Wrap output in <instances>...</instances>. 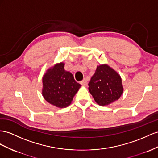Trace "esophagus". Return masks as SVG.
<instances>
[{
    "label": "esophagus",
    "mask_w": 158,
    "mask_h": 158,
    "mask_svg": "<svg viewBox=\"0 0 158 158\" xmlns=\"http://www.w3.org/2000/svg\"><path fill=\"white\" fill-rule=\"evenodd\" d=\"M80 83L82 85H87V81L85 80V79H83V81H81L80 82Z\"/></svg>",
    "instance_id": "1"
}]
</instances>
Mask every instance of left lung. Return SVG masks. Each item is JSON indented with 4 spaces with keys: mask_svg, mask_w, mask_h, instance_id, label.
Instances as JSON below:
<instances>
[{
    "mask_svg": "<svg viewBox=\"0 0 158 158\" xmlns=\"http://www.w3.org/2000/svg\"><path fill=\"white\" fill-rule=\"evenodd\" d=\"M88 85L96 103L102 106L118 100L123 93L119 75L107 64L98 66Z\"/></svg>",
    "mask_w": 158,
    "mask_h": 158,
    "instance_id": "left-lung-1",
    "label": "left lung"
}]
</instances>
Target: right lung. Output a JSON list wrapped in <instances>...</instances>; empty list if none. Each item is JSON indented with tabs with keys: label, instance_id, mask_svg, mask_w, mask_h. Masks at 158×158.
Masks as SVG:
<instances>
[{
	"label": "right lung",
	"instance_id": "1",
	"mask_svg": "<svg viewBox=\"0 0 158 158\" xmlns=\"http://www.w3.org/2000/svg\"><path fill=\"white\" fill-rule=\"evenodd\" d=\"M43 95L47 102L63 108L69 106L81 85L73 75L64 69V63L48 69L43 78Z\"/></svg>",
	"mask_w": 158,
	"mask_h": 158
}]
</instances>
